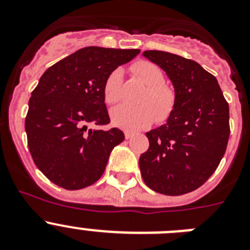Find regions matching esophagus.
<instances>
[{
  "label": "esophagus",
  "instance_id": "esophagus-1",
  "mask_svg": "<svg viewBox=\"0 0 250 250\" xmlns=\"http://www.w3.org/2000/svg\"><path fill=\"white\" fill-rule=\"evenodd\" d=\"M132 135H134V134H132L131 131H125V138L126 139H130Z\"/></svg>",
  "mask_w": 250,
  "mask_h": 250
}]
</instances>
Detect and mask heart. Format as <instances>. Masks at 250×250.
Listing matches in <instances>:
<instances>
[{
  "label": "heart",
  "instance_id": "1",
  "mask_svg": "<svg viewBox=\"0 0 250 250\" xmlns=\"http://www.w3.org/2000/svg\"><path fill=\"white\" fill-rule=\"evenodd\" d=\"M132 72L146 85L138 103L140 105H119L111 110L112 125L124 130L146 129L155 123H164L171 116L176 96L171 86L164 83V74L155 63L141 60L132 65ZM106 104L114 105L123 98V71L115 68L107 75L103 87Z\"/></svg>",
  "mask_w": 250,
  "mask_h": 250
}]
</instances>
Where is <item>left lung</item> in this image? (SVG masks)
<instances>
[{"label": "left lung", "instance_id": "obj_1", "mask_svg": "<svg viewBox=\"0 0 250 250\" xmlns=\"http://www.w3.org/2000/svg\"><path fill=\"white\" fill-rule=\"evenodd\" d=\"M167 72L176 103L167 124L146 132L139 159L145 184L165 195H183L213 175L228 145L229 105L215 77L193 60L165 51L143 52Z\"/></svg>", "mask_w": 250, "mask_h": 250}]
</instances>
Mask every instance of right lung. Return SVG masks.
<instances>
[{"label": "right lung", "instance_id": "right-lung-1", "mask_svg": "<svg viewBox=\"0 0 250 250\" xmlns=\"http://www.w3.org/2000/svg\"><path fill=\"white\" fill-rule=\"evenodd\" d=\"M140 50L89 46L48 67L31 94L25 121L35 164L54 184L77 190L98 182L121 130L89 129L110 123L103 87L118 66Z\"/></svg>", "mask_w": 250, "mask_h": 250}]
</instances>
